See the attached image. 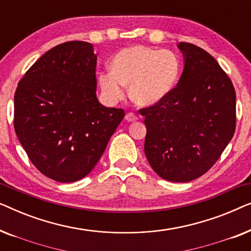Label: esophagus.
Masks as SVG:
<instances>
[{
    "label": "esophagus",
    "instance_id": "34e87169",
    "mask_svg": "<svg viewBox=\"0 0 251 251\" xmlns=\"http://www.w3.org/2000/svg\"><path fill=\"white\" fill-rule=\"evenodd\" d=\"M126 120L128 122H135L138 120V116H137L136 114H133V113H131V112H129L126 114Z\"/></svg>",
    "mask_w": 251,
    "mask_h": 251
}]
</instances>
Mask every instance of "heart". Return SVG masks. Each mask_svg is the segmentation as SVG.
I'll use <instances>...</instances> for the list:
<instances>
[{"label":"heart","mask_w":251,"mask_h":251,"mask_svg":"<svg viewBox=\"0 0 251 251\" xmlns=\"http://www.w3.org/2000/svg\"><path fill=\"white\" fill-rule=\"evenodd\" d=\"M112 71L101 72L98 82L106 99L112 102L125 97L139 106L159 104L171 94L179 80L181 60L170 50L133 46L119 51L112 60Z\"/></svg>","instance_id":"1"}]
</instances>
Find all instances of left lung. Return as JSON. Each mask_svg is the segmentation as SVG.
<instances>
[{"mask_svg": "<svg viewBox=\"0 0 251 251\" xmlns=\"http://www.w3.org/2000/svg\"><path fill=\"white\" fill-rule=\"evenodd\" d=\"M184 71L171 94L139 109L145 116L144 151L163 179L186 183L204 175L235 131V90L211 54L194 44H177Z\"/></svg>", "mask_w": 251, "mask_h": 251, "instance_id": "8db88e82", "label": "left lung"}]
</instances>
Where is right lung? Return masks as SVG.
<instances>
[{"label": "right lung", "instance_id": "add662e5", "mask_svg": "<svg viewBox=\"0 0 251 251\" xmlns=\"http://www.w3.org/2000/svg\"><path fill=\"white\" fill-rule=\"evenodd\" d=\"M97 54L91 43L71 41L50 49L19 81L15 131L40 173L60 183L87 176L125 118L96 96Z\"/></svg>", "mask_w": 251, "mask_h": 251}]
</instances>
